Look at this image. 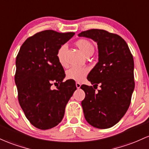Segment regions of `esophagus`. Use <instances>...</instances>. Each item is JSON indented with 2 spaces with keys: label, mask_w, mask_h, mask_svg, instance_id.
Returning a JSON list of instances; mask_svg holds the SVG:
<instances>
[{
  "label": "esophagus",
  "mask_w": 149,
  "mask_h": 149,
  "mask_svg": "<svg viewBox=\"0 0 149 149\" xmlns=\"http://www.w3.org/2000/svg\"><path fill=\"white\" fill-rule=\"evenodd\" d=\"M76 88H78H78H81V83H78V82H77V83H76Z\"/></svg>",
  "instance_id": "obj_1"
}]
</instances>
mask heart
<instances>
[{
    "mask_svg": "<svg viewBox=\"0 0 149 149\" xmlns=\"http://www.w3.org/2000/svg\"><path fill=\"white\" fill-rule=\"evenodd\" d=\"M76 47L81 50L83 54L86 56H90L94 53V45L91 41L86 39H80L75 42ZM66 46L61 45L58 49L56 52V58L58 63L62 66H66ZM88 70L86 68H78V67H72L66 71V78L69 80L75 81H82L86 75L88 74Z\"/></svg>",
    "mask_w": 149,
    "mask_h": 149,
    "instance_id": "heart-1",
    "label": "heart"
}]
</instances>
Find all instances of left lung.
I'll return each mask as SVG.
<instances>
[{"label":"left lung","mask_w":149,"mask_h":149,"mask_svg":"<svg viewBox=\"0 0 149 149\" xmlns=\"http://www.w3.org/2000/svg\"><path fill=\"white\" fill-rule=\"evenodd\" d=\"M92 39L98 47V62L87 79L101 88L82 85L86 97L81 102L85 118L93 127L107 129L123 117L134 89V59L127 42L104 29H92L78 34ZM95 88V87H94Z\"/></svg>","instance_id":"8db88e82"}]
</instances>
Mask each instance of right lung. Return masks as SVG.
I'll return each mask as SVG.
<instances>
[{
  "instance_id": "obj_1",
  "label": "right lung",
  "mask_w": 149,
  "mask_h": 149,
  "mask_svg": "<svg viewBox=\"0 0 149 149\" xmlns=\"http://www.w3.org/2000/svg\"><path fill=\"white\" fill-rule=\"evenodd\" d=\"M75 35L45 30L29 37L16 57L15 82L25 117L40 130L53 128L61 122L65 107L76 90L72 80L63 82L64 70L56 58L59 47ZM53 83L57 89L50 88Z\"/></svg>"
}]
</instances>
